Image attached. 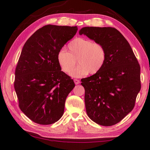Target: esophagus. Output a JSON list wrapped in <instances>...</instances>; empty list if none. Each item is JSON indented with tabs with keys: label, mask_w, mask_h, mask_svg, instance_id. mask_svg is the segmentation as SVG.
Returning a JSON list of instances; mask_svg holds the SVG:
<instances>
[{
	"label": "esophagus",
	"mask_w": 150,
	"mask_h": 150,
	"mask_svg": "<svg viewBox=\"0 0 150 150\" xmlns=\"http://www.w3.org/2000/svg\"><path fill=\"white\" fill-rule=\"evenodd\" d=\"M74 82H75V84H79V83H80V81L78 80V79H74Z\"/></svg>",
	"instance_id": "esophagus-1"
}]
</instances>
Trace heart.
<instances>
[{
	"label": "heart",
	"instance_id": "heart-1",
	"mask_svg": "<svg viewBox=\"0 0 150 150\" xmlns=\"http://www.w3.org/2000/svg\"><path fill=\"white\" fill-rule=\"evenodd\" d=\"M68 52L61 50L57 59L62 71L70 73L77 65L79 66L71 73L74 77L96 74L100 71L106 62L107 53L105 47L99 42L90 39L77 37L68 44Z\"/></svg>",
	"mask_w": 150,
	"mask_h": 150
}]
</instances>
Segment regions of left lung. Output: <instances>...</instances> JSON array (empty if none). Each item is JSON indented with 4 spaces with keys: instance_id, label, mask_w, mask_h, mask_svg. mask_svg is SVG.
Returning <instances> with one entry per match:
<instances>
[{
    "instance_id": "left-lung-1",
    "label": "left lung",
    "mask_w": 150,
    "mask_h": 150,
    "mask_svg": "<svg viewBox=\"0 0 150 150\" xmlns=\"http://www.w3.org/2000/svg\"><path fill=\"white\" fill-rule=\"evenodd\" d=\"M79 33L103 44L107 53L100 71L81 79L87 115L99 125H115L135 106L141 88V67L129 44L115 28L84 27Z\"/></svg>"
}]
</instances>
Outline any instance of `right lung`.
Returning a JSON list of instances; mask_svg holds the SVG:
<instances>
[{"mask_svg": "<svg viewBox=\"0 0 150 150\" xmlns=\"http://www.w3.org/2000/svg\"><path fill=\"white\" fill-rule=\"evenodd\" d=\"M77 30V26L46 25L24 44L16 66L14 88L19 108L34 122L49 125L62 116L75 83L61 71L57 56Z\"/></svg>", "mask_w": 150, "mask_h": 150, "instance_id": "right-lung-1", "label": "right lung"}]
</instances>
